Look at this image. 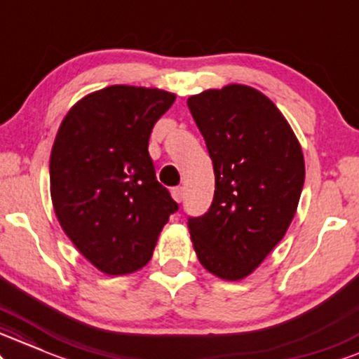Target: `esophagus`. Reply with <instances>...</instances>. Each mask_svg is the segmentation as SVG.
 <instances>
[{"label":"esophagus","instance_id":"esophagus-1","mask_svg":"<svg viewBox=\"0 0 359 359\" xmlns=\"http://www.w3.org/2000/svg\"><path fill=\"white\" fill-rule=\"evenodd\" d=\"M171 195H172V198H175L176 201H183V198H184V189L181 188V187H178V188H172L171 189Z\"/></svg>","mask_w":359,"mask_h":359}]
</instances>
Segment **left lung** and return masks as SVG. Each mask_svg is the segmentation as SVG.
I'll return each mask as SVG.
<instances>
[{"label": "left lung", "mask_w": 359, "mask_h": 359, "mask_svg": "<svg viewBox=\"0 0 359 359\" xmlns=\"http://www.w3.org/2000/svg\"><path fill=\"white\" fill-rule=\"evenodd\" d=\"M213 161L208 212L188 217L200 262L220 279L247 277L272 252L296 215L304 158L292 129L262 92L226 86L188 99Z\"/></svg>", "instance_id": "8db88e82"}]
</instances>
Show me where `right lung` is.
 <instances>
[{
    "label": "right lung",
    "mask_w": 359,
    "mask_h": 359,
    "mask_svg": "<svg viewBox=\"0 0 359 359\" xmlns=\"http://www.w3.org/2000/svg\"><path fill=\"white\" fill-rule=\"evenodd\" d=\"M175 94L112 86L70 109L50 156V188L63 231L109 276L149 262L178 203L156 180L149 136Z\"/></svg>",
    "instance_id": "right-lung-1"
}]
</instances>
